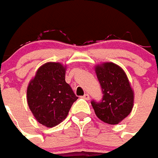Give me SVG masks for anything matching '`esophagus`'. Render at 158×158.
I'll use <instances>...</instances> for the list:
<instances>
[{
	"label": "esophagus",
	"instance_id": "esophagus-1",
	"mask_svg": "<svg viewBox=\"0 0 158 158\" xmlns=\"http://www.w3.org/2000/svg\"><path fill=\"white\" fill-rule=\"evenodd\" d=\"M82 99H86V100H89V99H90V97H89V95H88V94H85L82 96Z\"/></svg>",
	"mask_w": 158,
	"mask_h": 158
}]
</instances>
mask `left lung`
<instances>
[{
    "mask_svg": "<svg viewBox=\"0 0 158 158\" xmlns=\"http://www.w3.org/2000/svg\"><path fill=\"white\" fill-rule=\"evenodd\" d=\"M94 70L104 94L101 102H91L95 114L106 123L118 124L134 107L135 93L129 80L123 68L112 62L96 64Z\"/></svg>",
    "mask_w": 158,
    "mask_h": 158,
    "instance_id": "1",
    "label": "left lung"
}]
</instances>
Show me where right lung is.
<instances>
[{"instance_id":"add662e5","label":"right lung","mask_w":158,"mask_h":158,"mask_svg":"<svg viewBox=\"0 0 158 158\" xmlns=\"http://www.w3.org/2000/svg\"><path fill=\"white\" fill-rule=\"evenodd\" d=\"M66 65L48 62L38 68L27 87V103L35 118L47 127L62 123L78 97L65 81Z\"/></svg>"}]
</instances>
